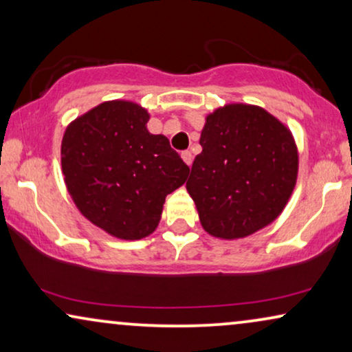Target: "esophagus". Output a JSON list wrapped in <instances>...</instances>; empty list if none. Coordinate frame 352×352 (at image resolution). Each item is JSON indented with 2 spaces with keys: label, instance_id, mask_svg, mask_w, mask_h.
I'll return each instance as SVG.
<instances>
[{
  "label": "esophagus",
  "instance_id": "esophagus-1",
  "mask_svg": "<svg viewBox=\"0 0 352 352\" xmlns=\"http://www.w3.org/2000/svg\"><path fill=\"white\" fill-rule=\"evenodd\" d=\"M181 158L182 160H184V163L187 166H190L192 165V160H194V157H192V153L189 152V151H184L181 153Z\"/></svg>",
  "mask_w": 352,
  "mask_h": 352
}]
</instances>
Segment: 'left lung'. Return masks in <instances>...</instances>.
Masks as SVG:
<instances>
[{
	"label": "left lung",
	"mask_w": 352,
	"mask_h": 352,
	"mask_svg": "<svg viewBox=\"0 0 352 352\" xmlns=\"http://www.w3.org/2000/svg\"><path fill=\"white\" fill-rule=\"evenodd\" d=\"M186 189L211 237L237 240L272 224L298 179L300 155L287 124L253 104L206 115Z\"/></svg>",
	"instance_id": "obj_1"
}]
</instances>
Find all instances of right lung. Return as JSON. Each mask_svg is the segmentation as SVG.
I'll return each instance as SVG.
<instances>
[{"label":"right lung","instance_id":"obj_1","mask_svg":"<svg viewBox=\"0 0 352 352\" xmlns=\"http://www.w3.org/2000/svg\"><path fill=\"white\" fill-rule=\"evenodd\" d=\"M148 118L133 100H105L70 122L62 138V175L75 206L122 240L151 235L166 195L189 175L170 141L148 133Z\"/></svg>","mask_w":352,"mask_h":352}]
</instances>
